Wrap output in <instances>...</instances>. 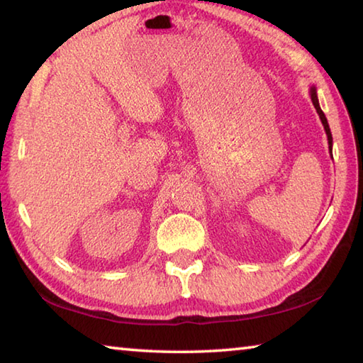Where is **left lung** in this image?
<instances>
[{
  "label": "left lung",
  "mask_w": 363,
  "mask_h": 363,
  "mask_svg": "<svg viewBox=\"0 0 363 363\" xmlns=\"http://www.w3.org/2000/svg\"><path fill=\"white\" fill-rule=\"evenodd\" d=\"M310 96H311V101H313V106H314V108H316V112H318V115H319L320 123H323V126H324V131H325V134H327V140H329V152H330V155H332V143H333V140H332V133H330L329 123H327V118H325V115H324V112H323V108H320V106H319L318 91H316V86H314V85L310 86Z\"/></svg>",
  "instance_id": "left-lung-1"
}]
</instances>
